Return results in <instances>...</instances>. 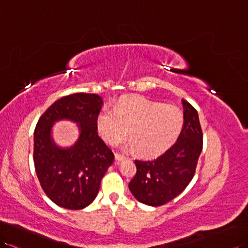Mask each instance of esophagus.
<instances>
[{
  "mask_svg": "<svg viewBox=\"0 0 248 248\" xmlns=\"http://www.w3.org/2000/svg\"><path fill=\"white\" fill-rule=\"evenodd\" d=\"M114 159H116L117 161H123V160H125L126 159V156L125 155H121V154H114Z\"/></svg>",
  "mask_w": 248,
  "mask_h": 248,
  "instance_id": "esophagus-1",
  "label": "esophagus"
}]
</instances>
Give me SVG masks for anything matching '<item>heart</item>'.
Returning a JSON list of instances; mask_svg holds the SVG:
<instances>
[{"mask_svg": "<svg viewBox=\"0 0 248 248\" xmlns=\"http://www.w3.org/2000/svg\"><path fill=\"white\" fill-rule=\"evenodd\" d=\"M183 126V113L177 106L163 105L143 96H130L116 106L104 107L98 117V130L110 145L127 135L137 152L155 155L176 140Z\"/></svg>", "mask_w": 248, "mask_h": 248, "instance_id": "obj_1", "label": "heart"}]
</instances>
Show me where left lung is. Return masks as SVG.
<instances>
[{"label": "left lung", "instance_id": "8db88e82", "mask_svg": "<svg viewBox=\"0 0 248 248\" xmlns=\"http://www.w3.org/2000/svg\"><path fill=\"white\" fill-rule=\"evenodd\" d=\"M184 122L171 147L158 158L135 161L137 172L129 182L139 202L161 206L179 196L195 176L203 148V132L196 108L183 100Z\"/></svg>", "mask_w": 248, "mask_h": 248}]
</instances>
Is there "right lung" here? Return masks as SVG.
I'll list each match as a JSON object with an SVG mask.
<instances>
[{"label":"right lung","instance_id":"1","mask_svg":"<svg viewBox=\"0 0 248 248\" xmlns=\"http://www.w3.org/2000/svg\"><path fill=\"white\" fill-rule=\"evenodd\" d=\"M102 99L95 93H72L49 106L34 129L33 162L42 189L66 209H82L98 195L101 180L114 159L98 135ZM69 118L80 123L81 135L71 149L59 150L50 139L54 120Z\"/></svg>","mask_w":248,"mask_h":248}]
</instances>
